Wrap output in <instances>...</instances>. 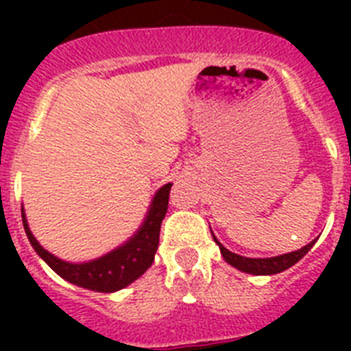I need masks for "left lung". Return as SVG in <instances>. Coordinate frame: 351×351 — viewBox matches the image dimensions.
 Here are the masks:
<instances>
[{
	"mask_svg": "<svg viewBox=\"0 0 351 351\" xmlns=\"http://www.w3.org/2000/svg\"><path fill=\"white\" fill-rule=\"evenodd\" d=\"M215 242L219 244L220 247V253L224 256V261L228 264H231L233 267L240 269V271L244 273H250V275H275V273H280L284 269H288L291 267L293 264L302 258V256L308 253V251L313 247L315 244V240H311L310 244H306L304 247H300L297 251H291V253H284V255H277V256H269V258H250V256H242V255H237L233 251L226 250L224 245L220 244L217 237L213 234Z\"/></svg>",
	"mask_w": 351,
	"mask_h": 351,
	"instance_id": "1",
	"label": "left lung"
}]
</instances>
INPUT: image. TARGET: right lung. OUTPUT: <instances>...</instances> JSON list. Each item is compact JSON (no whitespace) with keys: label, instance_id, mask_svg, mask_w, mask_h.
Returning <instances> with one entry per match:
<instances>
[{"label":"right lung","instance_id":"1","mask_svg":"<svg viewBox=\"0 0 351 351\" xmlns=\"http://www.w3.org/2000/svg\"><path fill=\"white\" fill-rule=\"evenodd\" d=\"M171 186L173 184H165L154 193L142 226L138 228L131 239L118 245L117 250L109 251L95 261L67 262L49 253L32 234L27 217H25V209L21 208L25 233L29 237L30 245L34 247L36 253L67 282L90 289V291L114 293L118 289H123L125 286L134 282L138 277H142L153 264L154 253L158 250L160 226L167 213Z\"/></svg>","mask_w":351,"mask_h":351}]
</instances>
